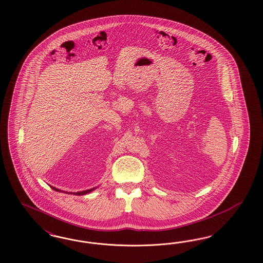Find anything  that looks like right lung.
Instances as JSON below:
<instances>
[{
  "mask_svg": "<svg viewBox=\"0 0 263 263\" xmlns=\"http://www.w3.org/2000/svg\"><path fill=\"white\" fill-rule=\"evenodd\" d=\"M51 188H53V189H54V190H56V191H59V189H56V188H54V187H51ZM92 190H95V188L89 189V190H86V191L77 192V193H71V192H69V193H67V194H74V195L81 196V195H86V194H88V193L92 191Z\"/></svg>",
  "mask_w": 263,
  "mask_h": 263,
  "instance_id": "right-lung-1",
  "label": "right lung"
}]
</instances>
